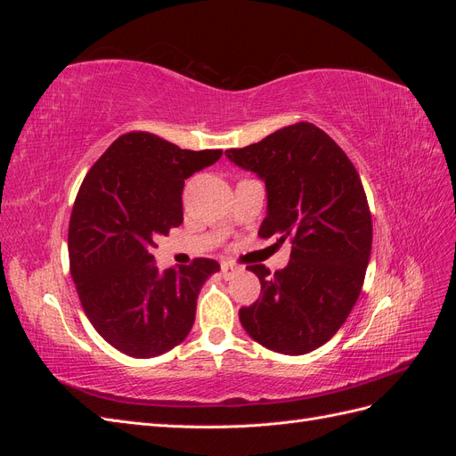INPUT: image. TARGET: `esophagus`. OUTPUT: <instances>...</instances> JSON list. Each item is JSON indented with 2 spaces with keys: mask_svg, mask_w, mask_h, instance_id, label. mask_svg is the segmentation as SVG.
Instances as JSON below:
<instances>
[{
  "mask_svg": "<svg viewBox=\"0 0 456 456\" xmlns=\"http://www.w3.org/2000/svg\"><path fill=\"white\" fill-rule=\"evenodd\" d=\"M220 272H223L224 278H228L233 272H238V266L232 265V262H223V265H220Z\"/></svg>",
  "mask_w": 456,
  "mask_h": 456,
  "instance_id": "obj_1",
  "label": "esophagus"
}]
</instances>
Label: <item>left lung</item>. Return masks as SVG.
Wrapping results in <instances>:
<instances>
[{"mask_svg": "<svg viewBox=\"0 0 456 456\" xmlns=\"http://www.w3.org/2000/svg\"><path fill=\"white\" fill-rule=\"evenodd\" d=\"M226 156L266 184L258 236L291 241L283 270L247 266L260 297L240 310V322L268 350L308 354L337 333L362 293L372 243L362 178L342 148L306 121Z\"/></svg>", "mask_w": 456, "mask_h": 456, "instance_id": "8db88e82", "label": "left lung"}]
</instances>
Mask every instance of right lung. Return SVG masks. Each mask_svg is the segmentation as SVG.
Wrapping results in <instances>:
<instances>
[{
	"label": "right lung",
	"instance_id": "1",
	"mask_svg": "<svg viewBox=\"0 0 456 456\" xmlns=\"http://www.w3.org/2000/svg\"><path fill=\"white\" fill-rule=\"evenodd\" d=\"M220 156L133 131L110 144L81 183L68 228L70 272L89 322L116 350L156 357L194 325L200 289L220 265L196 258L161 272L151 247L183 224L186 178Z\"/></svg>",
	"mask_w": 456,
	"mask_h": 456
}]
</instances>
